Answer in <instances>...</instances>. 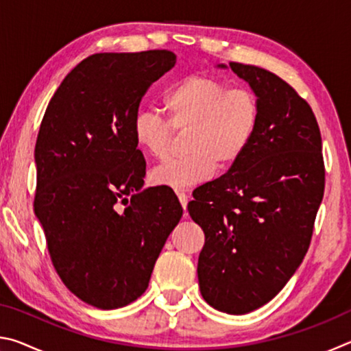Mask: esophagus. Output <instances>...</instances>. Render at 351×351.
<instances>
[{
	"label": "esophagus",
	"instance_id": "34e87169",
	"mask_svg": "<svg viewBox=\"0 0 351 351\" xmlns=\"http://www.w3.org/2000/svg\"><path fill=\"white\" fill-rule=\"evenodd\" d=\"M176 195H178V198H180V203L182 206V209L186 210L187 203H189V195L186 192H182V190H176Z\"/></svg>",
	"mask_w": 351,
	"mask_h": 351
}]
</instances>
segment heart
Segmentation results:
<instances>
[{"instance_id": "1", "label": "heart", "mask_w": 351, "mask_h": 351, "mask_svg": "<svg viewBox=\"0 0 351 351\" xmlns=\"http://www.w3.org/2000/svg\"><path fill=\"white\" fill-rule=\"evenodd\" d=\"M167 119L153 111L134 117L133 134L141 152L161 159L169 152L173 130H187V154L170 158L150 171L154 186L186 189L213 175L217 162H239L257 132L260 105L245 86L228 88L209 75H189L169 88L162 99Z\"/></svg>"}]
</instances>
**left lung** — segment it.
Returning a JSON list of instances; mask_svg holds the SVG:
<instances>
[{
	"instance_id": "obj_1",
	"label": "left lung",
	"mask_w": 351,
	"mask_h": 351,
	"mask_svg": "<svg viewBox=\"0 0 351 351\" xmlns=\"http://www.w3.org/2000/svg\"><path fill=\"white\" fill-rule=\"evenodd\" d=\"M229 66L258 99L257 132L228 173L193 190L187 209L206 237L198 258L201 295L218 311L246 314L274 299L304 260L325 167L306 100L263 68Z\"/></svg>"
}]
</instances>
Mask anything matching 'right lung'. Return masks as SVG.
<instances>
[{
    "label": "right lung",
    "instance_id": "obj_1",
    "mask_svg": "<svg viewBox=\"0 0 351 351\" xmlns=\"http://www.w3.org/2000/svg\"><path fill=\"white\" fill-rule=\"evenodd\" d=\"M175 63L165 49L90 56L64 77L41 121L35 215L57 274L100 310L144 294L182 217L169 189L142 190L145 159L133 134L142 97Z\"/></svg>",
    "mask_w": 351,
    "mask_h": 351
}]
</instances>
